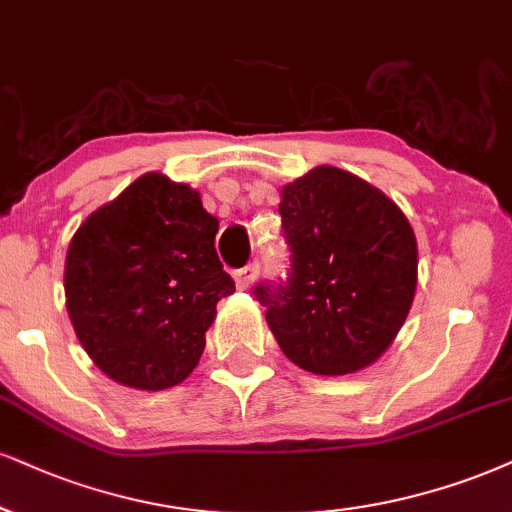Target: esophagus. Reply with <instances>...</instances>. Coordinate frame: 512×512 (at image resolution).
Segmentation results:
<instances>
[{
	"mask_svg": "<svg viewBox=\"0 0 512 512\" xmlns=\"http://www.w3.org/2000/svg\"><path fill=\"white\" fill-rule=\"evenodd\" d=\"M258 273H261V266H258L256 261H254V263H249V266L239 268L237 273H235V282H237V287H239V289L251 287V285H254V282H256Z\"/></svg>",
	"mask_w": 512,
	"mask_h": 512,
	"instance_id": "1",
	"label": "esophagus"
}]
</instances>
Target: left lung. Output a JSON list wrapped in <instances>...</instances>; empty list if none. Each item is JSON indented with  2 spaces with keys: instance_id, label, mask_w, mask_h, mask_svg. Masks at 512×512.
Returning <instances> with one entry per match:
<instances>
[{
  "instance_id": "1",
  "label": "left lung",
  "mask_w": 512,
  "mask_h": 512,
  "mask_svg": "<svg viewBox=\"0 0 512 512\" xmlns=\"http://www.w3.org/2000/svg\"><path fill=\"white\" fill-rule=\"evenodd\" d=\"M277 211L289 268L254 294L280 349L315 375L377 361L418 282V244L401 208L356 175L320 166L282 189Z\"/></svg>"
}]
</instances>
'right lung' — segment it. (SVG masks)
Segmentation results:
<instances>
[{"label":"right lung","mask_w":512,"mask_h":512,"mask_svg":"<svg viewBox=\"0 0 512 512\" xmlns=\"http://www.w3.org/2000/svg\"><path fill=\"white\" fill-rule=\"evenodd\" d=\"M199 192L147 173L78 227L66 308L82 349L125 387L159 391L197 368L216 304L235 292Z\"/></svg>","instance_id":"right-lung-1"}]
</instances>
